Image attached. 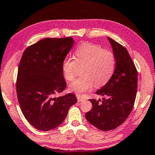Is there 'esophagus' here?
Here are the masks:
<instances>
[{
    "mask_svg": "<svg viewBox=\"0 0 155 155\" xmlns=\"http://www.w3.org/2000/svg\"><path fill=\"white\" fill-rule=\"evenodd\" d=\"M77 99H78V102H81V101H84V98H83V97H80V96H77Z\"/></svg>",
    "mask_w": 155,
    "mask_h": 155,
    "instance_id": "obj_1",
    "label": "esophagus"
}]
</instances>
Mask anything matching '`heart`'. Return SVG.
<instances>
[{"instance_id":"heart-1","label":"heart","mask_w":155,"mask_h":155,"mask_svg":"<svg viewBox=\"0 0 155 155\" xmlns=\"http://www.w3.org/2000/svg\"><path fill=\"white\" fill-rule=\"evenodd\" d=\"M116 59L112 52L91 44H83L75 52L74 58H66L62 61V72L65 79L72 81L79 68H83L82 77L75 80L68 86L71 92L83 95L96 85L106 84L116 69Z\"/></svg>"}]
</instances>
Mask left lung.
<instances>
[{"mask_svg": "<svg viewBox=\"0 0 155 155\" xmlns=\"http://www.w3.org/2000/svg\"><path fill=\"white\" fill-rule=\"evenodd\" d=\"M110 41L116 59V69L107 84L96 94L107 97L91 99L93 107L85 114L86 118L97 129L109 131L116 129L129 116L132 110L137 91L138 73L128 51L111 38Z\"/></svg>", "mask_w": 155, "mask_h": 155, "instance_id": "obj_1", "label": "left lung"}]
</instances>
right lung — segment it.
Instances as JSON below:
<instances>
[{"mask_svg":"<svg viewBox=\"0 0 155 155\" xmlns=\"http://www.w3.org/2000/svg\"><path fill=\"white\" fill-rule=\"evenodd\" d=\"M73 44L71 37L46 38L28 46L21 57L18 101L26 120L37 130L46 132L58 127L77 102L73 94L54 97L66 88L61 65Z\"/></svg>","mask_w":155,"mask_h":155,"instance_id":"1","label":"right lung"}]
</instances>
